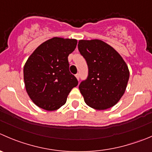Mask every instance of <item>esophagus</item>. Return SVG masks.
I'll return each instance as SVG.
<instances>
[{
	"mask_svg": "<svg viewBox=\"0 0 152 152\" xmlns=\"http://www.w3.org/2000/svg\"><path fill=\"white\" fill-rule=\"evenodd\" d=\"M76 79H77L78 80H79V73H76Z\"/></svg>",
	"mask_w": 152,
	"mask_h": 152,
	"instance_id": "esophagus-1",
	"label": "esophagus"
}]
</instances>
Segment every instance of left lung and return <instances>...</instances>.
<instances>
[{
    "mask_svg": "<svg viewBox=\"0 0 152 152\" xmlns=\"http://www.w3.org/2000/svg\"><path fill=\"white\" fill-rule=\"evenodd\" d=\"M78 49L88 67L86 79L79 86L85 103L97 110L115 105L129 82L127 64L115 50L101 40H80Z\"/></svg>",
    "mask_w": 152,
    "mask_h": 152,
    "instance_id": "8db88e82",
    "label": "left lung"
}]
</instances>
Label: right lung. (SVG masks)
Returning <instances> with one entry per match:
<instances>
[{"instance_id":"1","label":"right lung","mask_w":152,"mask_h":152,"mask_svg":"<svg viewBox=\"0 0 152 152\" xmlns=\"http://www.w3.org/2000/svg\"><path fill=\"white\" fill-rule=\"evenodd\" d=\"M76 39L55 37L42 43L28 58L23 67L25 88L37 106L54 110L64 105L78 80L69 70V54Z\"/></svg>"}]
</instances>
